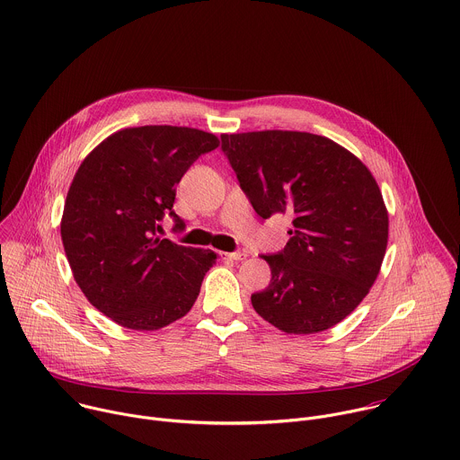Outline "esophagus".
Instances as JSON below:
<instances>
[{
    "instance_id": "obj_1",
    "label": "esophagus",
    "mask_w": 460,
    "mask_h": 460,
    "mask_svg": "<svg viewBox=\"0 0 460 460\" xmlns=\"http://www.w3.org/2000/svg\"><path fill=\"white\" fill-rule=\"evenodd\" d=\"M226 260H234V261H242L247 258L245 251H236V252H224Z\"/></svg>"
}]
</instances>
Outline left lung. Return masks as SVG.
<instances>
[{"label":"left lung","mask_w":460,"mask_h":460,"mask_svg":"<svg viewBox=\"0 0 460 460\" xmlns=\"http://www.w3.org/2000/svg\"><path fill=\"white\" fill-rule=\"evenodd\" d=\"M222 149L261 218H292L285 249L261 256L272 278L251 296L254 311L287 334L343 322L374 285L388 243V211L370 170L307 131L224 133Z\"/></svg>","instance_id":"left-lung-1"}]
</instances>
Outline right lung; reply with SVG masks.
<instances>
[{"mask_svg": "<svg viewBox=\"0 0 460 460\" xmlns=\"http://www.w3.org/2000/svg\"><path fill=\"white\" fill-rule=\"evenodd\" d=\"M217 135L188 126L124 128L97 144L70 184L61 240L75 283L120 327L159 331L184 318L217 263L211 249L157 236L175 188Z\"/></svg>", "mask_w": 460, "mask_h": 460, "instance_id": "1", "label": "right lung"}]
</instances>
